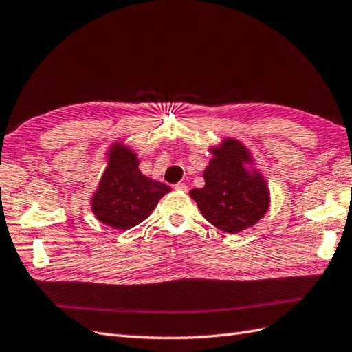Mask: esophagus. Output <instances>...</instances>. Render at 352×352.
Instances as JSON below:
<instances>
[{"label": "esophagus", "mask_w": 352, "mask_h": 352, "mask_svg": "<svg viewBox=\"0 0 352 352\" xmlns=\"http://www.w3.org/2000/svg\"><path fill=\"white\" fill-rule=\"evenodd\" d=\"M174 189L178 190V192H186L187 190V186H186V183H177L174 186Z\"/></svg>", "instance_id": "34e87169"}]
</instances>
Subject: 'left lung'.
<instances>
[{"instance_id": "1", "label": "left lung", "mask_w": 352, "mask_h": 352, "mask_svg": "<svg viewBox=\"0 0 352 352\" xmlns=\"http://www.w3.org/2000/svg\"><path fill=\"white\" fill-rule=\"evenodd\" d=\"M210 151L213 159L204 170L206 186L189 193L211 225L239 234L258 223L268 211L267 182L256 169L246 168L252 156L236 139L226 138Z\"/></svg>"}]
</instances>
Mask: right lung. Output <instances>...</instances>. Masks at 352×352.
Instances as JSON below:
<instances>
[{
  "label": "right lung",
  "mask_w": 352,
  "mask_h": 352,
  "mask_svg": "<svg viewBox=\"0 0 352 352\" xmlns=\"http://www.w3.org/2000/svg\"><path fill=\"white\" fill-rule=\"evenodd\" d=\"M138 166V156L127 145L111 146L108 165L91 196V211L102 223L127 231L148 217L170 192L169 186L145 177Z\"/></svg>",
  "instance_id": "obj_1"
}]
</instances>
